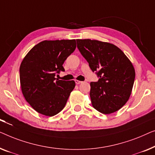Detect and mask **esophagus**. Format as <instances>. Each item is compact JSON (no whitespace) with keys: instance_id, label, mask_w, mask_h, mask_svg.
<instances>
[{"instance_id":"1","label":"esophagus","mask_w":155,"mask_h":155,"mask_svg":"<svg viewBox=\"0 0 155 155\" xmlns=\"http://www.w3.org/2000/svg\"><path fill=\"white\" fill-rule=\"evenodd\" d=\"M75 82L77 84H81L83 81H78V80H75Z\"/></svg>"}]
</instances>
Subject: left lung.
I'll return each mask as SVG.
<instances>
[{
  "label": "left lung",
  "instance_id": "obj_1",
  "mask_svg": "<svg viewBox=\"0 0 155 155\" xmlns=\"http://www.w3.org/2000/svg\"><path fill=\"white\" fill-rule=\"evenodd\" d=\"M77 48L93 71L100 77L91 82L90 97L95 110L114 113L129 99L136 72L132 62L116 45L91 39H77Z\"/></svg>",
  "mask_w": 155,
  "mask_h": 155
}]
</instances>
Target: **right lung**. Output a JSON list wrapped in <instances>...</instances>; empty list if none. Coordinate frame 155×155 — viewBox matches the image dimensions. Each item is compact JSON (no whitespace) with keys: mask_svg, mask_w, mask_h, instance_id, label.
<instances>
[{"mask_svg":"<svg viewBox=\"0 0 155 155\" xmlns=\"http://www.w3.org/2000/svg\"><path fill=\"white\" fill-rule=\"evenodd\" d=\"M76 47L75 39L45 40L34 45L24 58L19 68L21 90L37 112L53 117L64 107L75 81L59 80L55 76L64 71L62 64Z\"/></svg>","mask_w":155,"mask_h":155,"instance_id":"right-lung-1","label":"right lung"}]
</instances>
